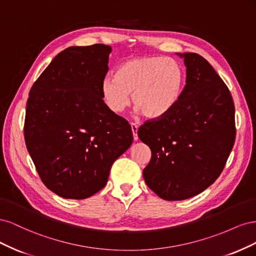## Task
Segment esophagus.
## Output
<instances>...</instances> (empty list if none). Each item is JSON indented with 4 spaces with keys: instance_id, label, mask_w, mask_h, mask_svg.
Returning <instances> with one entry per match:
<instances>
[{
    "instance_id": "1",
    "label": "esophagus",
    "mask_w": 256,
    "mask_h": 256,
    "mask_svg": "<svg viewBox=\"0 0 256 256\" xmlns=\"http://www.w3.org/2000/svg\"><path fill=\"white\" fill-rule=\"evenodd\" d=\"M131 131H132V134H134V140L138 141V125L136 124H131Z\"/></svg>"
}]
</instances>
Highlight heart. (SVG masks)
<instances>
[{
    "label": "heart",
    "mask_w": 256,
    "mask_h": 256,
    "mask_svg": "<svg viewBox=\"0 0 256 256\" xmlns=\"http://www.w3.org/2000/svg\"><path fill=\"white\" fill-rule=\"evenodd\" d=\"M186 72L180 62L164 56H136L122 62L113 76L100 84L102 102L110 111L122 113L130 104L146 118H164L180 102Z\"/></svg>",
    "instance_id": "heart-1"
}]
</instances>
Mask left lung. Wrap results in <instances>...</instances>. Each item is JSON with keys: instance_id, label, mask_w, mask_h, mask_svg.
Instances as JSON below:
<instances>
[{"instance_id": "left-lung-1", "label": "left lung", "mask_w": 256, "mask_h": 256, "mask_svg": "<svg viewBox=\"0 0 256 256\" xmlns=\"http://www.w3.org/2000/svg\"><path fill=\"white\" fill-rule=\"evenodd\" d=\"M184 58L186 86L173 111L138 130L152 159L143 170L146 184L166 200L194 196L212 184L235 142V106L228 86L196 53Z\"/></svg>"}]
</instances>
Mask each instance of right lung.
Wrapping results in <instances>:
<instances>
[{"label":"right lung","instance_id":"1","mask_svg":"<svg viewBox=\"0 0 256 256\" xmlns=\"http://www.w3.org/2000/svg\"><path fill=\"white\" fill-rule=\"evenodd\" d=\"M110 46L69 47L58 53L30 90L26 148L42 182L64 198L102 190L113 162L132 144L126 120L102 102Z\"/></svg>","mask_w":256,"mask_h":256}]
</instances>
